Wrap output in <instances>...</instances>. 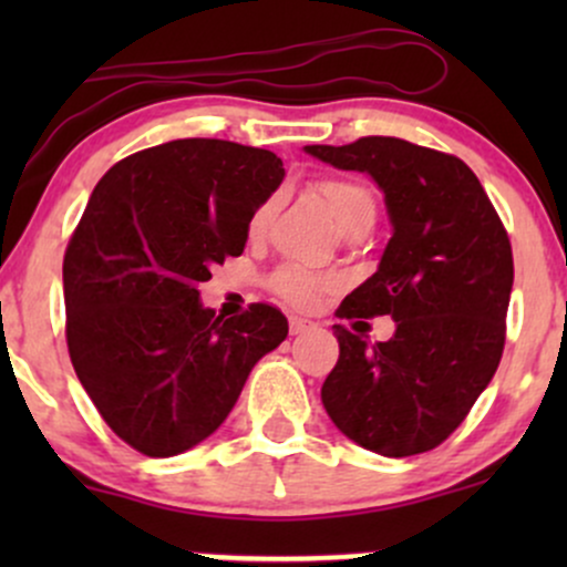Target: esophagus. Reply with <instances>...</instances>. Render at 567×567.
<instances>
[{
  "instance_id": "34e87169",
  "label": "esophagus",
  "mask_w": 567,
  "mask_h": 567,
  "mask_svg": "<svg viewBox=\"0 0 567 567\" xmlns=\"http://www.w3.org/2000/svg\"><path fill=\"white\" fill-rule=\"evenodd\" d=\"M311 328H315V322L303 320V317H290V336H301Z\"/></svg>"
}]
</instances>
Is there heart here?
I'll use <instances>...</instances> for the list:
<instances>
[{
  "label": "heart",
  "instance_id": "1",
  "mask_svg": "<svg viewBox=\"0 0 567 567\" xmlns=\"http://www.w3.org/2000/svg\"><path fill=\"white\" fill-rule=\"evenodd\" d=\"M317 192H320L322 202L328 205L330 216L336 218L338 226H343L349 218L360 216V213L375 210L373 194H370L362 184H357V181L322 178L320 184H317ZM271 210H275V202L269 199L252 213L250 224H247L250 234H261L266 229V224H269L271 218ZM271 288H275L279 296L292 306H311L315 303V298L320 296L324 282L320 277L311 275L309 269H303V266H285V269H279L275 279H271Z\"/></svg>",
  "mask_w": 567,
  "mask_h": 567
}]
</instances>
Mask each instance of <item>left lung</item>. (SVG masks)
Returning <instances> with one entry per match:
<instances>
[{
  "instance_id": "8db88e82",
  "label": "left lung",
  "mask_w": 567,
  "mask_h": 567,
  "mask_svg": "<svg viewBox=\"0 0 567 567\" xmlns=\"http://www.w3.org/2000/svg\"><path fill=\"white\" fill-rule=\"evenodd\" d=\"M303 152L368 173L392 224L379 269L338 315H389L394 336L370 343L333 324L341 354L322 383V405L365 451L389 458L432 451L501 362L514 282L504 224L477 175L451 154L386 135Z\"/></svg>"
}]
</instances>
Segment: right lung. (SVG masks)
I'll return each mask as SVG.
<instances>
[{
    "instance_id": "1",
    "label": "right lung",
    "mask_w": 567,
    "mask_h": 567,
    "mask_svg": "<svg viewBox=\"0 0 567 567\" xmlns=\"http://www.w3.org/2000/svg\"><path fill=\"white\" fill-rule=\"evenodd\" d=\"M282 178L266 148L181 138L130 154L93 188L63 258L69 354L103 421L143 455L210 437L288 336L275 306L224 320L197 290L243 256L250 216Z\"/></svg>"
}]
</instances>
